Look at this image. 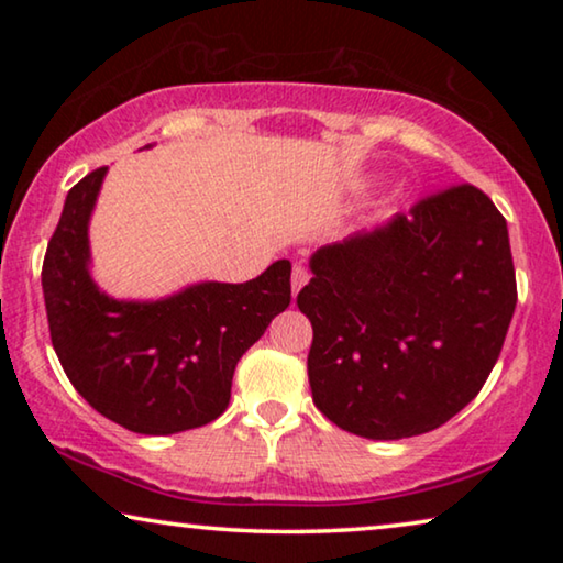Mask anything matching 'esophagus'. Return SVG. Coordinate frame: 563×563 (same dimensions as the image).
Returning <instances> with one entry per match:
<instances>
[{
  "instance_id": "esophagus-1",
  "label": "esophagus",
  "mask_w": 563,
  "mask_h": 563,
  "mask_svg": "<svg viewBox=\"0 0 563 563\" xmlns=\"http://www.w3.org/2000/svg\"><path fill=\"white\" fill-rule=\"evenodd\" d=\"M307 279H310V274H307V268L302 264H295V268H291V291H297L305 287Z\"/></svg>"
}]
</instances>
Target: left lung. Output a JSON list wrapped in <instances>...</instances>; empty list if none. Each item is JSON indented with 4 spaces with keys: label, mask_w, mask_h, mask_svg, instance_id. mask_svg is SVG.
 I'll return each mask as SVG.
<instances>
[{
    "label": "left lung",
    "mask_w": 563,
    "mask_h": 563,
    "mask_svg": "<svg viewBox=\"0 0 563 563\" xmlns=\"http://www.w3.org/2000/svg\"><path fill=\"white\" fill-rule=\"evenodd\" d=\"M310 266L297 307L312 322V402L330 422L397 441L479 395L518 302L507 222L482 189H438Z\"/></svg>",
    "instance_id": "1"
}]
</instances>
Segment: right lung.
I'll list each match as a JSON object with an SVG mask.
<instances>
[{"mask_svg": "<svg viewBox=\"0 0 563 563\" xmlns=\"http://www.w3.org/2000/svg\"><path fill=\"white\" fill-rule=\"evenodd\" d=\"M107 168L68 191L43 258L51 343L74 389L143 435L202 428L225 412L238 361L289 307L291 264L245 284L207 282L158 302H118L91 282L87 225Z\"/></svg>", "mask_w": 563, "mask_h": 563, "instance_id": "add662e5", "label": "right lung"}]
</instances>
